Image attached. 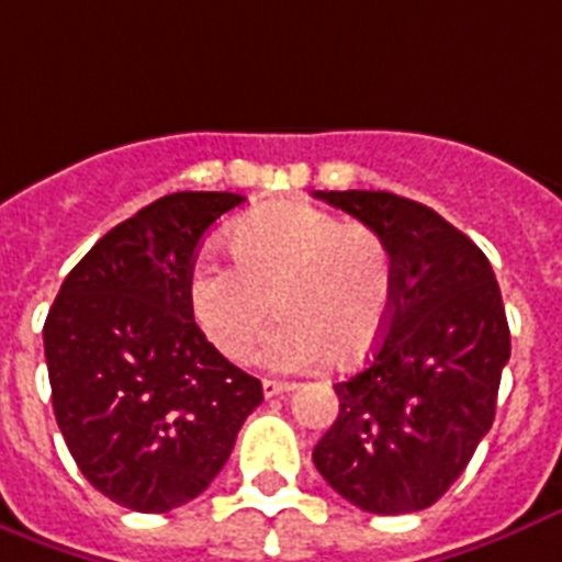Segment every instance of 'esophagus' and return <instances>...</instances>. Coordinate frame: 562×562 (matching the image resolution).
I'll return each mask as SVG.
<instances>
[{
	"mask_svg": "<svg viewBox=\"0 0 562 562\" xmlns=\"http://www.w3.org/2000/svg\"><path fill=\"white\" fill-rule=\"evenodd\" d=\"M295 384H286V381H263V395L267 398H276V395L293 393Z\"/></svg>",
	"mask_w": 562,
	"mask_h": 562,
	"instance_id": "1",
	"label": "esophagus"
}]
</instances>
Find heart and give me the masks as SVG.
Segmentation results:
<instances>
[{
	"mask_svg": "<svg viewBox=\"0 0 562 562\" xmlns=\"http://www.w3.org/2000/svg\"><path fill=\"white\" fill-rule=\"evenodd\" d=\"M237 267L202 260L187 278V307L204 340L240 363L267 328V363L302 372L330 355L351 363L375 349L395 295L393 251L367 225L313 204H269L228 234Z\"/></svg>",
	"mask_w": 562,
	"mask_h": 562,
	"instance_id": "heart-1",
	"label": "heart"
}]
</instances>
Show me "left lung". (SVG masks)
I'll return each instance as SVG.
<instances>
[{"label":"left lung","instance_id":"obj_1","mask_svg":"<svg viewBox=\"0 0 562 562\" xmlns=\"http://www.w3.org/2000/svg\"><path fill=\"white\" fill-rule=\"evenodd\" d=\"M393 251L384 337L358 375L334 384L337 422L313 448L319 475L378 516L439 502L495 419L510 328L493 267L437 211L384 190H319Z\"/></svg>","mask_w":562,"mask_h":562}]
</instances>
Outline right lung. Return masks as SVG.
<instances>
[{"instance_id": "1", "label": "right lung", "mask_w": 562, "mask_h": 562, "mask_svg": "<svg viewBox=\"0 0 562 562\" xmlns=\"http://www.w3.org/2000/svg\"><path fill=\"white\" fill-rule=\"evenodd\" d=\"M237 193H172L104 234L43 325L52 407L81 475L137 513L193 502L232 458L258 378L222 358L187 307V278Z\"/></svg>"}]
</instances>
